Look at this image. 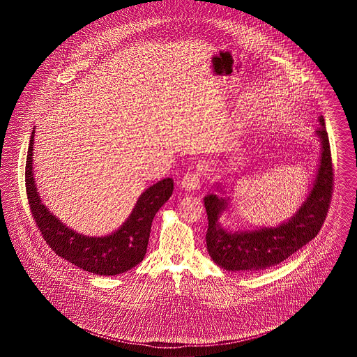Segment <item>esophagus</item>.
<instances>
[{
  "mask_svg": "<svg viewBox=\"0 0 357 357\" xmlns=\"http://www.w3.org/2000/svg\"><path fill=\"white\" fill-rule=\"evenodd\" d=\"M199 179H201V171H188L182 179V188H185L186 191L195 190L197 187L199 186Z\"/></svg>",
  "mask_w": 357,
  "mask_h": 357,
  "instance_id": "esophagus-1",
  "label": "esophagus"
}]
</instances>
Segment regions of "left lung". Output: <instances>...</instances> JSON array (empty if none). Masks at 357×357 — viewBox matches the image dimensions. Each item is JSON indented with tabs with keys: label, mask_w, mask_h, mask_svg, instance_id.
Returning a JSON list of instances; mask_svg holds the SVG:
<instances>
[{
	"label": "left lung",
	"mask_w": 357,
	"mask_h": 357,
	"mask_svg": "<svg viewBox=\"0 0 357 357\" xmlns=\"http://www.w3.org/2000/svg\"><path fill=\"white\" fill-rule=\"evenodd\" d=\"M316 131L321 142L320 163L313 187L298 211L277 227H261L246 231H229L218 222L229 199L208 194L204 197L208 227L207 252L213 261L226 271H262L281 264L305 246L320 231L328 214L333 192V167L325 120L319 118Z\"/></svg>",
	"instance_id": "obj_1"
}]
</instances>
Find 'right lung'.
Instances as JSON below:
<instances>
[{
    "mask_svg": "<svg viewBox=\"0 0 357 357\" xmlns=\"http://www.w3.org/2000/svg\"><path fill=\"white\" fill-rule=\"evenodd\" d=\"M33 136L34 130L26 156L25 188L32 217L52 250L85 272L100 275H116L135 268L146 255L153 217L169 201L174 181L166 178L149 187L139 197L131 215L115 233L105 237H86L67 227L41 204L32 170Z\"/></svg>",
    "mask_w": 357,
    "mask_h": 357,
    "instance_id": "right-lung-1",
    "label": "right lung"
}]
</instances>
